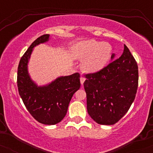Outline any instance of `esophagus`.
I'll return each instance as SVG.
<instances>
[{
    "instance_id": "34e87169",
    "label": "esophagus",
    "mask_w": 153,
    "mask_h": 153,
    "mask_svg": "<svg viewBox=\"0 0 153 153\" xmlns=\"http://www.w3.org/2000/svg\"><path fill=\"white\" fill-rule=\"evenodd\" d=\"M80 80V83H81V85H83L84 82H85V78H83V77H81Z\"/></svg>"
}]
</instances>
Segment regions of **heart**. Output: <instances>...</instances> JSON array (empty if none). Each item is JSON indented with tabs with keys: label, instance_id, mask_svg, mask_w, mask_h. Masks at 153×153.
<instances>
[{
	"label": "heart",
	"instance_id": "obj_1",
	"mask_svg": "<svg viewBox=\"0 0 153 153\" xmlns=\"http://www.w3.org/2000/svg\"><path fill=\"white\" fill-rule=\"evenodd\" d=\"M73 55L77 59H85L82 69L87 72H97L102 70L109 62L112 55V47L109 43L85 40L75 45Z\"/></svg>",
	"mask_w": 153,
	"mask_h": 153
}]
</instances>
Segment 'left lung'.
<instances>
[{
    "instance_id": "8db88e82",
    "label": "left lung",
    "mask_w": 153,
    "mask_h": 153,
    "mask_svg": "<svg viewBox=\"0 0 153 153\" xmlns=\"http://www.w3.org/2000/svg\"><path fill=\"white\" fill-rule=\"evenodd\" d=\"M114 57L113 54L111 59ZM85 76L88 114L99 124H114L126 114L136 96L139 76L134 57L124 45L120 57Z\"/></svg>"
}]
</instances>
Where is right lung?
<instances>
[{
    "label": "right lung",
    "instance_id": "1",
    "mask_svg": "<svg viewBox=\"0 0 153 153\" xmlns=\"http://www.w3.org/2000/svg\"><path fill=\"white\" fill-rule=\"evenodd\" d=\"M49 39L50 34L39 36L22 56L18 67L17 85L19 95L31 115L39 123L54 125L65 117L73 94L80 87V75L76 73L59 77L43 86H38L31 80L28 72V62L33 49Z\"/></svg>",
    "mask_w": 153,
    "mask_h": 153
}]
</instances>
